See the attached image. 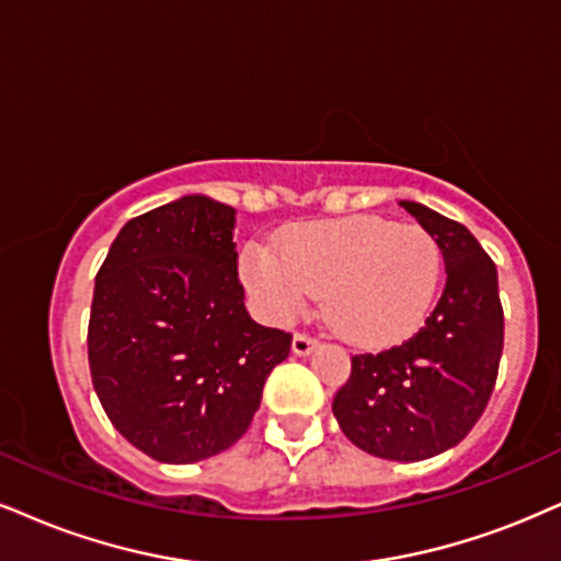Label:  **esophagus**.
<instances>
[{"mask_svg": "<svg viewBox=\"0 0 561 561\" xmlns=\"http://www.w3.org/2000/svg\"><path fill=\"white\" fill-rule=\"evenodd\" d=\"M314 348H317V337H312L309 333H296L294 335V354L307 356V354H312Z\"/></svg>", "mask_w": 561, "mask_h": 561, "instance_id": "1", "label": "esophagus"}]
</instances>
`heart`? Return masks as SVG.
Segmentation results:
<instances>
[{
    "mask_svg": "<svg viewBox=\"0 0 561 561\" xmlns=\"http://www.w3.org/2000/svg\"><path fill=\"white\" fill-rule=\"evenodd\" d=\"M249 291L273 320H291L324 294V312L345 341L385 345L411 335L437 294L442 249L421 226L375 216L288 228L278 252L252 244L241 257Z\"/></svg>",
    "mask_w": 561,
    "mask_h": 561,
    "instance_id": "b5f03b06",
    "label": "heart"
}]
</instances>
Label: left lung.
Listing matches in <instances>:
<instances>
[{
	"label": "left lung",
	"instance_id": "left-lung-1",
	"mask_svg": "<svg viewBox=\"0 0 561 561\" xmlns=\"http://www.w3.org/2000/svg\"><path fill=\"white\" fill-rule=\"evenodd\" d=\"M442 249L447 280L426 322L403 343L351 356L333 413L377 458H434L471 432L492 398L504 343L494 260L458 220L400 203Z\"/></svg>",
	"mask_w": 561,
	"mask_h": 561
}]
</instances>
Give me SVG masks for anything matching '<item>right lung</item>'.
<instances>
[{
	"mask_svg": "<svg viewBox=\"0 0 561 561\" xmlns=\"http://www.w3.org/2000/svg\"><path fill=\"white\" fill-rule=\"evenodd\" d=\"M233 207L182 197L122 228L95 275L88 364L116 432L161 462H195L252 424L291 333L247 314Z\"/></svg>",
	"mask_w": 561,
	"mask_h": 561,
	"instance_id": "obj_1",
	"label": "right lung"
}]
</instances>
